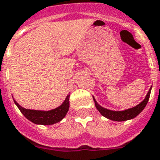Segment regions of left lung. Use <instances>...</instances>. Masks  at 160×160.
I'll use <instances>...</instances> for the list:
<instances>
[{"mask_svg":"<svg viewBox=\"0 0 160 160\" xmlns=\"http://www.w3.org/2000/svg\"><path fill=\"white\" fill-rule=\"evenodd\" d=\"M151 89H152V87L148 90V93L145 96V98L140 103H138V105H136V106L131 108L122 110V111H114V110H110L108 109V108H105L100 106L98 103L96 99L94 98V97H92V98H93V101L95 102V106L97 108V109L99 111L100 113L103 117L107 118H108L110 120H112V121L122 122V121H126V120L133 119V118H134L136 116H138L143 111V108H145V106L148 103V99H149Z\"/></svg>","mask_w":160,"mask_h":160,"instance_id":"left-lung-1","label":"left lung"}]
</instances>
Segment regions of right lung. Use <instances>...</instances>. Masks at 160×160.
Wrapping results in <instances>:
<instances>
[{
    "instance_id": "obj_1",
    "label": "right lung",
    "mask_w": 160,
    "mask_h": 160,
    "mask_svg": "<svg viewBox=\"0 0 160 160\" xmlns=\"http://www.w3.org/2000/svg\"><path fill=\"white\" fill-rule=\"evenodd\" d=\"M69 97H70V94L67 96L64 102L59 107L56 108L54 109L48 110V111L24 108L22 106H20L16 100H14L15 104L17 105L22 114L29 121L32 122L35 124L52 125L62 121L66 116L67 112H68L69 109Z\"/></svg>"
}]
</instances>
